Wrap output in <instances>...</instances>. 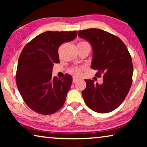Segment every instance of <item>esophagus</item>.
Masks as SVG:
<instances>
[{"label": "esophagus", "mask_w": 147, "mask_h": 147, "mask_svg": "<svg viewBox=\"0 0 147 147\" xmlns=\"http://www.w3.org/2000/svg\"><path fill=\"white\" fill-rule=\"evenodd\" d=\"M78 80H79V78H77V77H73V82L74 83H75L76 82H77Z\"/></svg>", "instance_id": "34e87169"}]
</instances>
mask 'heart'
<instances>
[{"instance_id": "heart-1", "label": "heart", "mask_w": 147, "mask_h": 147, "mask_svg": "<svg viewBox=\"0 0 147 147\" xmlns=\"http://www.w3.org/2000/svg\"><path fill=\"white\" fill-rule=\"evenodd\" d=\"M87 43V42L80 41L78 44H82V43ZM82 69H81V68L73 67L69 70V73L72 74H74V75L80 76V75H81V74H82Z\"/></svg>"}]
</instances>
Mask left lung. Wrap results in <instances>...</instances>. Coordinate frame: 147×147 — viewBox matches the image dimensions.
I'll return each instance as SVG.
<instances>
[{"label":"left lung","mask_w":147,"mask_h":147,"mask_svg":"<svg viewBox=\"0 0 147 147\" xmlns=\"http://www.w3.org/2000/svg\"><path fill=\"white\" fill-rule=\"evenodd\" d=\"M80 38L88 40L93 49L91 68L103 76V83L85 80L86 88L82 91L84 101L95 112L106 113L121 105L132 83L133 64L128 49L120 38L97 28L78 31Z\"/></svg>","instance_id":"1"}]
</instances>
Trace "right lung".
Listing matches in <instances>:
<instances>
[{
    "mask_svg": "<svg viewBox=\"0 0 147 147\" xmlns=\"http://www.w3.org/2000/svg\"><path fill=\"white\" fill-rule=\"evenodd\" d=\"M76 31H47L27 43L20 54L16 84L23 100L35 112L51 115L63 106L73 78L52 77L54 63L59 62L58 49L73 41Z\"/></svg>",
    "mask_w": 147,
    "mask_h": 147,
    "instance_id": "obj_1",
    "label": "right lung"
}]
</instances>
